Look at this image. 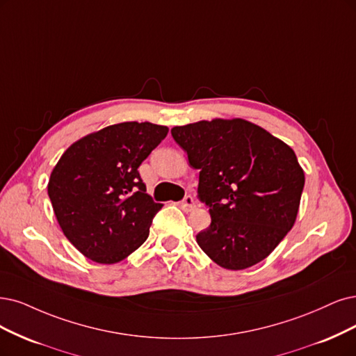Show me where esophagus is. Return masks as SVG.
<instances>
[{
	"mask_svg": "<svg viewBox=\"0 0 356 356\" xmlns=\"http://www.w3.org/2000/svg\"><path fill=\"white\" fill-rule=\"evenodd\" d=\"M180 207H181L183 211H186V213L192 211V209L195 208V201H193L192 196H185V200L180 202Z\"/></svg>",
	"mask_w": 356,
	"mask_h": 356,
	"instance_id": "esophagus-1",
	"label": "esophagus"
}]
</instances>
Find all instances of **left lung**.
Wrapping results in <instances>:
<instances>
[{
    "instance_id": "1",
    "label": "left lung",
    "mask_w": 356,
    "mask_h": 356,
    "mask_svg": "<svg viewBox=\"0 0 356 356\" xmlns=\"http://www.w3.org/2000/svg\"><path fill=\"white\" fill-rule=\"evenodd\" d=\"M171 136L200 170L198 198L211 216L196 234L202 251L227 270L267 258L293 227L305 185L293 149L242 118L176 126Z\"/></svg>"
}]
</instances>
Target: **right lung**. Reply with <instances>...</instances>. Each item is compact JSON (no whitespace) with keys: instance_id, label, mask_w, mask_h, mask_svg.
<instances>
[{"instance_id":"right-lung-1","label":"right lung","mask_w":356,"mask_h":356,"mask_svg":"<svg viewBox=\"0 0 356 356\" xmlns=\"http://www.w3.org/2000/svg\"><path fill=\"white\" fill-rule=\"evenodd\" d=\"M167 134L168 127L148 122L118 123L61 155L48 196L64 236L86 258L114 264L147 241L163 204L147 193L138 168Z\"/></svg>"}]
</instances>
